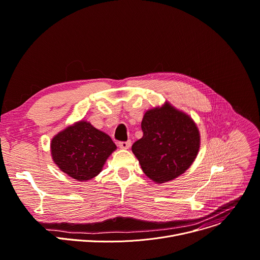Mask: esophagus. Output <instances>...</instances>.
<instances>
[{
    "label": "esophagus",
    "mask_w": 260,
    "mask_h": 260,
    "mask_svg": "<svg viewBox=\"0 0 260 260\" xmlns=\"http://www.w3.org/2000/svg\"><path fill=\"white\" fill-rule=\"evenodd\" d=\"M118 145H119V147L122 148V149H128L129 146H131V141H125V142H119V143H118Z\"/></svg>",
    "instance_id": "34e87169"
}]
</instances>
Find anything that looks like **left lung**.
I'll return each instance as SVG.
<instances>
[{
	"label": "left lung",
	"mask_w": 260,
	"mask_h": 260,
	"mask_svg": "<svg viewBox=\"0 0 260 260\" xmlns=\"http://www.w3.org/2000/svg\"><path fill=\"white\" fill-rule=\"evenodd\" d=\"M143 137L132 146L143 172L157 183L170 181L190 168L200 147L192 118L169 103L144 114Z\"/></svg>",
	"instance_id": "8db88e82"
}]
</instances>
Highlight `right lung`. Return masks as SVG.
<instances>
[{
    "instance_id": "right-lung-1",
    "label": "right lung",
    "mask_w": 260,
    "mask_h": 260,
    "mask_svg": "<svg viewBox=\"0 0 260 260\" xmlns=\"http://www.w3.org/2000/svg\"><path fill=\"white\" fill-rule=\"evenodd\" d=\"M112 139L90 122L79 121L57 134L51 142L53 160L77 180H90L102 171L116 149Z\"/></svg>"
}]
</instances>
